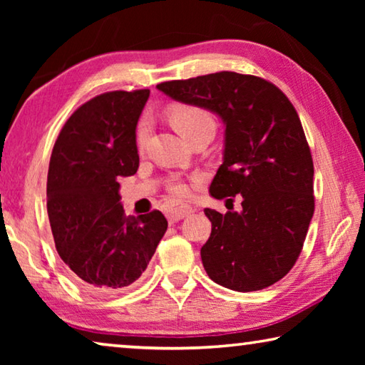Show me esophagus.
Wrapping results in <instances>:
<instances>
[{"label":"esophagus","instance_id":"obj_1","mask_svg":"<svg viewBox=\"0 0 365 365\" xmlns=\"http://www.w3.org/2000/svg\"><path fill=\"white\" fill-rule=\"evenodd\" d=\"M193 211H195V209L188 206V205H185V202L174 201V202H170V206L168 209V215H169V219L172 222H177V220H180L183 217H187V215L191 214Z\"/></svg>","mask_w":365,"mask_h":365}]
</instances>
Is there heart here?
Instances as JSON below:
<instances>
[{
    "label": "heart",
    "mask_w": 365,
    "mask_h": 365,
    "mask_svg": "<svg viewBox=\"0 0 365 365\" xmlns=\"http://www.w3.org/2000/svg\"><path fill=\"white\" fill-rule=\"evenodd\" d=\"M170 120L177 128V132L182 135L185 140H190L197 133L202 132H212L215 133V119L209 110L190 106V104H183V106H175L170 110ZM151 132V122L150 119H141L137 128V145L138 148H143L148 137ZM172 193L175 195H187L188 188L185 183H174L170 187Z\"/></svg>",
    "instance_id": "1"
}]
</instances>
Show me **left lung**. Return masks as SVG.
<instances>
[{"mask_svg": "<svg viewBox=\"0 0 365 365\" xmlns=\"http://www.w3.org/2000/svg\"><path fill=\"white\" fill-rule=\"evenodd\" d=\"M156 88L225 125L224 163L209 193L242 195V212L205 209L212 224L201 248L209 279L242 293L274 285L294 265L314 214L312 156L293 104L267 80L227 71Z\"/></svg>", "mask_w": 365, "mask_h": 365, "instance_id": "obj_1", "label": "left lung"}]
</instances>
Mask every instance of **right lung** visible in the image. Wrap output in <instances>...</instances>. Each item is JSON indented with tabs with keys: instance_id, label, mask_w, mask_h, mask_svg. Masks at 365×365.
<instances>
[{
	"instance_id": "obj_1",
	"label": "right lung",
	"mask_w": 365,
	"mask_h": 365,
	"mask_svg": "<svg viewBox=\"0 0 365 365\" xmlns=\"http://www.w3.org/2000/svg\"><path fill=\"white\" fill-rule=\"evenodd\" d=\"M150 90L109 91L64 123L46 197L61 259L83 288L109 293L138 280L168 230L163 212L125 215L119 178L138 170L137 123Z\"/></svg>"
}]
</instances>
